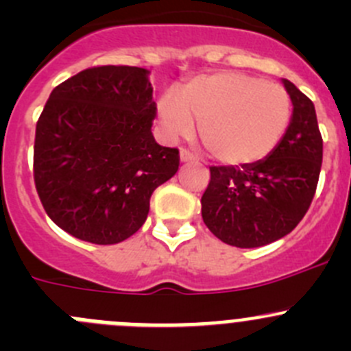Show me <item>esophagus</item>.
Segmentation results:
<instances>
[{"label":"esophagus","instance_id":"esophagus-1","mask_svg":"<svg viewBox=\"0 0 351 351\" xmlns=\"http://www.w3.org/2000/svg\"><path fill=\"white\" fill-rule=\"evenodd\" d=\"M180 161H182V162H192V161H197V158L192 153H190V151L182 149V151H180Z\"/></svg>","mask_w":351,"mask_h":351}]
</instances>
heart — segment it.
<instances>
[{
  "label": "heart",
  "instance_id": "1",
  "mask_svg": "<svg viewBox=\"0 0 351 351\" xmlns=\"http://www.w3.org/2000/svg\"><path fill=\"white\" fill-rule=\"evenodd\" d=\"M166 137H186L193 120L205 149L229 166L253 165L277 147L292 117V101L280 84L250 74L221 71L186 83L178 95L158 101Z\"/></svg>",
  "mask_w": 351,
  "mask_h": 351
}]
</instances>
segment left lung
Instances as JSON below:
<instances>
[{"label":"left lung","mask_w":351,"mask_h":351,"mask_svg":"<svg viewBox=\"0 0 351 351\" xmlns=\"http://www.w3.org/2000/svg\"><path fill=\"white\" fill-rule=\"evenodd\" d=\"M293 110L274 151L244 166H210L202 219L212 234L236 247H258L289 234L306 215L323 162L314 104L284 80Z\"/></svg>","instance_id":"8db88e82"}]
</instances>
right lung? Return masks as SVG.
I'll list each match as a JSON object with an SVG mask.
<instances>
[{"label": "right lung", "instance_id": "add662e5", "mask_svg": "<svg viewBox=\"0 0 351 351\" xmlns=\"http://www.w3.org/2000/svg\"><path fill=\"white\" fill-rule=\"evenodd\" d=\"M149 71L97 66L56 86L38 117L34 180L49 217L81 241L117 244L141 229L151 195L180 166L162 147Z\"/></svg>", "mask_w": 351, "mask_h": 351}]
</instances>
